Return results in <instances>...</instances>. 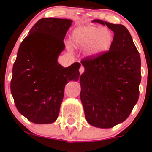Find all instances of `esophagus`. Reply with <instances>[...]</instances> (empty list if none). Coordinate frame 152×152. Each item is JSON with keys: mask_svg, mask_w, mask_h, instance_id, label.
I'll list each match as a JSON object with an SVG mask.
<instances>
[{"mask_svg": "<svg viewBox=\"0 0 152 152\" xmlns=\"http://www.w3.org/2000/svg\"><path fill=\"white\" fill-rule=\"evenodd\" d=\"M79 72H80V74H82V73H83L84 72H85V67H81L80 69H79Z\"/></svg>", "mask_w": 152, "mask_h": 152, "instance_id": "1", "label": "esophagus"}]
</instances>
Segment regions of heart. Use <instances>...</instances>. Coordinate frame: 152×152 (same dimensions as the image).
<instances>
[{"mask_svg":"<svg viewBox=\"0 0 152 152\" xmlns=\"http://www.w3.org/2000/svg\"><path fill=\"white\" fill-rule=\"evenodd\" d=\"M72 41L76 47H87L89 56H97L110 50L113 42V34L107 28L85 26L73 31Z\"/></svg>","mask_w":152,"mask_h":152,"instance_id":"heart-1","label":"heart"}]
</instances>
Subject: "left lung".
Instances as JSON below:
<instances>
[{
  "mask_svg": "<svg viewBox=\"0 0 152 152\" xmlns=\"http://www.w3.org/2000/svg\"><path fill=\"white\" fill-rule=\"evenodd\" d=\"M93 22L107 26L114 37L108 51L81 61L85 72L80 76V99L87 121L108 129L124 121L138 101L141 61L124 26L101 20Z\"/></svg>",
  "mask_w": 152,
  "mask_h": 152,
  "instance_id": "1",
  "label": "left lung"
}]
</instances>
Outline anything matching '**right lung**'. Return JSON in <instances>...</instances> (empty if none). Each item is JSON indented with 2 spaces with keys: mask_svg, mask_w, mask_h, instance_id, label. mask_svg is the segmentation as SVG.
<instances>
[{
  "mask_svg": "<svg viewBox=\"0 0 152 152\" xmlns=\"http://www.w3.org/2000/svg\"><path fill=\"white\" fill-rule=\"evenodd\" d=\"M72 20L42 18L20 45L13 65L11 93L21 115L37 124L57 119L70 81H78L79 62L63 67L57 62Z\"/></svg>",
  "mask_w": 152,
  "mask_h": 152,
  "instance_id": "right-lung-1",
  "label": "right lung"
}]
</instances>
